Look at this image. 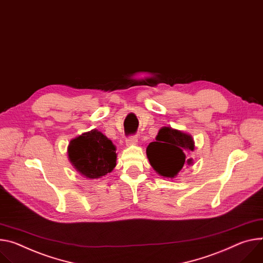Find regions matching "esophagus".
<instances>
[{
	"label": "esophagus",
	"mask_w": 263,
	"mask_h": 263,
	"mask_svg": "<svg viewBox=\"0 0 263 263\" xmlns=\"http://www.w3.org/2000/svg\"><path fill=\"white\" fill-rule=\"evenodd\" d=\"M137 137H136V135H131V136H129L127 139H126V144L128 145V146H132V145H136L137 144Z\"/></svg>",
	"instance_id": "obj_1"
}]
</instances>
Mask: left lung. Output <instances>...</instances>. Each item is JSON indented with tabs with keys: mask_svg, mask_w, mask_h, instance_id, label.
Listing matches in <instances>:
<instances>
[{
	"mask_svg": "<svg viewBox=\"0 0 263 263\" xmlns=\"http://www.w3.org/2000/svg\"><path fill=\"white\" fill-rule=\"evenodd\" d=\"M190 151H194L192 136L171 127H162L156 136V141L149 144L147 156L150 164L160 176L174 178L183 164L193 162L192 158H187Z\"/></svg>",
	"mask_w": 263,
	"mask_h": 263,
	"instance_id": "obj_1",
	"label": "left lung"
}]
</instances>
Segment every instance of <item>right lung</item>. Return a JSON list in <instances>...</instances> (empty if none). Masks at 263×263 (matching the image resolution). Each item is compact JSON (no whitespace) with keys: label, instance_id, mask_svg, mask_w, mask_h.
Instances as JSON below:
<instances>
[{"label":"right lung","instance_id":"1","mask_svg":"<svg viewBox=\"0 0 263 263\" xmlns=\"http://www.w3.org/2000/svg\"><path fill=\"white\" fill-rule=\"evenodd\" d=\"M115 151L112 141L95 129L76 137L68 147L71 163L90 179L101 178L115 168Z\"/></svg>","mask_w":263,"mask_h":263}]
</instances>
